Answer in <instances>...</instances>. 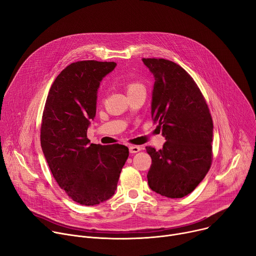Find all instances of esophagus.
Here are the masks:
<instances>
[{
  "label": "esophagus",
  "instance_id": "34e87169",
  "mask_svg": "<svg viewBox=\"0 0 256 256\" xmlns=\"http://www.w3.org/2000/svg\"><path fill=\"white\" fill-rule=\"evenodd\" d=\"M142 148L140 146H130V153H137L141 150Z\"/></svg>",
  "mask_w": 256,
  "mask_h": 256
}]
</instances>
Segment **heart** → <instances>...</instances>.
I'll return each mask as SVG.
<instances>
[{
	"label": "heart",
	"mask_w": 256,
	"mask_h": 256,
	"mask_svg": "<svg viewBox=\"0 0 256 256\" xmlns=\"http://www.w3.org/2000/svg\"><path fill=\"white\" fill-rule=\"evenodd\" d=\"M140 86H142V85H140L139 83H130V84L128 85V92L132 90H134V88H140Z\"/></svg>",
	"instance_id": "heart-1"
}]
</instances>
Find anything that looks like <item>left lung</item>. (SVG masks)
I'll return each mask as SVG.
<instances>
[{
    "instance_id": "left-lung-1",
    "label": "left lung",
    "mask_w": 256,
    "mask_h": 256,
    "mask_svg": "<svg viewBox=\"0 0 256 256\" xmlns=\"http://www.w3.org/2000/svg\"><path fill=\"white\" fill-rule=\"evenodd\" d=\"M154 77L151 117L166 138L162 149L146 146L152 164L150 188L164 196L190 194L212 162L213 122L198 85L183 68L164 58H142Z\"/></svg>"
}]
</instances>
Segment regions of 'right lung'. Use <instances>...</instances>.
<instances>
[{"instance_id": "right-lung-1", "label": "right lung", "mask_w": 256, "mask_h": 256, "mask_svg": "<svg viewBox=\"0 0 256 256\" xmlns=\"http://www.w3.org/2000/svg\"><path fill=\"white\" fill-rule=\"evenodd\" d=\"M116 66L96 60L69 64L51 85L43 112L41 147L50 171L60 188L85 206L115 194L128 158L124 145L103 146L88 139L100 81Z\"/></svg>"}]
</instances>
